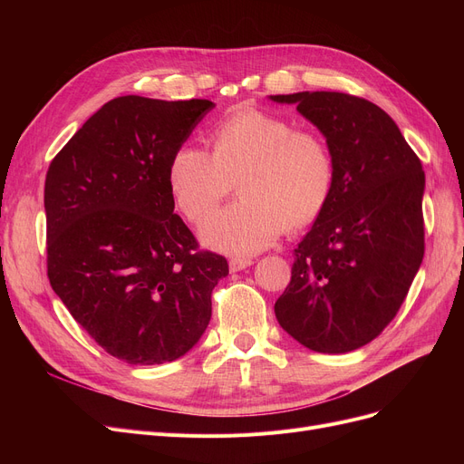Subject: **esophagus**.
Masks as SVG:
<instances>
[{"label": "esophagus", "mask_w": 464, "mask_h": 464, "mask_svg": "<svg viewBox=\"0 0 464 464\" xmlns=\"http://www.w3.org/2000/svg\"><path fill=\"white\" fill-rule=\"evenodd\" d=\"M254 261L252 259H245V257H233L229 261V271L237 273V271H245L246 266H250Z\"/></svg>", "instance_id": "obj_1"}]
</instances>
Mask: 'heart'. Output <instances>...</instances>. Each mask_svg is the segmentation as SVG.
Instances as JSON below:
<instances>
[{"instance_id": "1", "label": "heart", "mask_w": 464, "mask_h": 464, "mask_svg": "<svg viewBox=\"0 0 464 464\" xmlns=\"http://www.w3.org/2000/svg\"><path fill=\"white\" fill-rule=\"evenodd\" d=\"M212 152L182 144L169 163V188L180 212L203 224L238 184L240 201L203 227L207 246L235 256L265 250L289 229L318 218L333 191L327 140L295 121L257 109L238 111L212 130Z\"/></svg>"}]
</instances>
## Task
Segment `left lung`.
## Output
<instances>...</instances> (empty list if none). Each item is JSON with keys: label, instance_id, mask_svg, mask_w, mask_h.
<instances>
[{"label": "left lung", "instance_id": "obj_1", "mask_svg": "<svg viewBox=\"0 0 464 464\" xmlns=\"http://www.w3.org/2000/svg\"><path fill=\"white\" fill-rule=\"evenodd\" d=\"M325 137L334 184L295 248L291 282L275 304L280 327L320 353L374 340L406 299L425 254V173L378 105L340 92L271 95Z\"/></svg>", "mask_w": 464, "mask_h": 464}]
</instances>
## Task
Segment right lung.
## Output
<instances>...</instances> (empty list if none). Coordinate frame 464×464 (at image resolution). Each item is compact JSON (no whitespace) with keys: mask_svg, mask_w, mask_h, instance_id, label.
<instances>
[{"mask_svg":"<svg viewBox=\"0 0 464 464\" xmlns=\"http://www.w3.org/2000/svg\"><path fill=\"white\" fill-rule=\"evenodd\" d=\"M210 109L208 100L116 97L48 167V280L95 343L130 364L188 353L229 275L226 257L198 250L169 188L173 154Z\"/></svg>","mask_w":464,"mask_h":464,"instance_id":"1","label":"right lung"}]
</instances>
